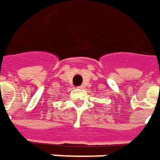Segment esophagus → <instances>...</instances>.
Listing matches in <instances>:
<instances>
[{
  "instance_id": "esophagus-1",
  "label": "esophagus",
  "mask_w": 160,
  "mask_h": 160,
  "mask_svg": "<svg viewBox=\"0 0 160 160\" xmlns=\"http://www.w3.org/2000/svg\"><path fill=\"white\" fill-rule=\"evenodd\" d=\"M78 88H79V89H83V88H84V86H83V85H80V86L78 87Z\"/></svg>"
}]
</instances>
